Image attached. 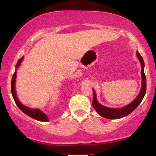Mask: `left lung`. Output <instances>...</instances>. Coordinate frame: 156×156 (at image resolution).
<instances>
[{
	"label": "left lung",
	"instance_id": "8db88e82",
	"mask_svg": "<svg viewBox=\"0 0 156 156\" xmlns=\"http://www.w3.org/2000/svg\"><path fill=\"white\" fill-rule=\"evenodd\" d=\"M136 56H137L139 60H140L141 66H142V89L140 94L136 99L132 102L130 104H129L127 106L123 107L121 109H112L109 108V107H106L103 105H101L100 103H98L96 100V95H95V90L93 89V100L92 102V105L98 114H99L100 116H102L105 118L109 119H121L122 117H124L127 116V115L130 114L131 112H133L138 105L140 104L141 102L142 101L144 97L146 94V91H147V80H146V76L144 74V62L142 56H141L140 54L138 51H136Z\"/></svg>",
	"mask_w": 156,
	"mask_h": 156
}]
</instances>
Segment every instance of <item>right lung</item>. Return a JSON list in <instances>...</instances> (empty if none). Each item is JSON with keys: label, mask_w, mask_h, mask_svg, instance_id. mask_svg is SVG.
<instances>
[{"label": "right lung", "mask_w": 156, "mask_h": 156, "mask_svg": "<svg viewBox=\"0 0 156 156\" xmlns=\"http://www.w3.org/2000/svg\"><path fill=\"white\" fill-rule=\"evenodd\" d=\"M23 58V56L21 57V58H20L17 63H16V68H18L20 66V65L21 63V62L22 61V60ZM16 70L14 72V73L13 74L12 78V81H11V91H12V97L14 98V102H15L16 105H17V107L20 108L21 111H22L23 113L27 114L28 116H29L30 117H32L33 119H35L37 120V121H49V120L48 119V117L46 114L44 113H43L39 109H30L28 107L24 106L22 104H21L20 102L19 101V100L17 99V97H16V92H15V80H16Z\"/></svg>", "instance_id": "obj_1"}]
</instances>
